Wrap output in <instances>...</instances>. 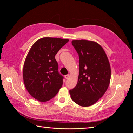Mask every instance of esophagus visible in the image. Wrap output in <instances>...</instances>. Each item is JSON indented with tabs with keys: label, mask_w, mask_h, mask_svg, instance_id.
<instances>
[{
	"label": "esophagus",
	"mask_w": 133,
	"mask_h": 133,
	"mask_svg": "<svg viewBox=\"0 0 133 133\" xmlns=\"http://www.w3.org/2000/svg\"><path fill=\"white\" fill-rule=\"evenodd\" d=\"M69 76H70L69 74H67V75H65V79H69Z\"/></svg>",
	"instance_id": "obj_1"
}]
</instances>
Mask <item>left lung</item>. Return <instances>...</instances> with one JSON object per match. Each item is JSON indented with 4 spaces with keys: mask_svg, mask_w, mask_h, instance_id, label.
Returning a JSON list of instances; mask_svg holds the SVG:
<instances>
[{
    "mask_svg": "<svg viewBox=\"0 0 133 133\" xmlns=\"http://www.w3.org/2000/svg\"><path fill=\"white\" fill-rule=\"evenodd\" d=\"M79 58V74L76 85L69 90L73 101L89 107L101 98L110 80L111 69L107 56L97 43L87 40L71 42Z\"/></svg>",
    "mask_w": 133,
    "mask_h": 133,
    "instance_id": "obj_1",
    "label": "left lung"
}]
</instances>
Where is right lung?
Wrapping results in <instances>:
<instances>
[{"instance_id": "add662e5", "label": "right lung", "mask_w": 133, "mask_h": 133, "mask_svg": "<svg viewBox=\"0 0 133 133\" xmlns=\"http://www.w3.org/2000/svg\"><path fill=\"white\" fill-rule=\"evenodd\" d=\"M68 41L49 37L40 39L26 56L23 68L24 83L29 93L40 102L54 97L63 85L64 76L59 73L55 56Z\"/></svg>"}]
</instances>
